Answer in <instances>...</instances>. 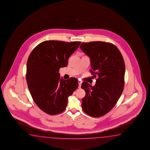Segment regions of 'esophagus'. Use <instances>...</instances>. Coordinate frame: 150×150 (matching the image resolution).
Wrapping results in <instances>:
<instances>
[{
	"label": "esophagus",
	"instance_id": "esophagus-1",
	"mask_svg": "<svg viewBox=\"0 0 150 150\" xmlns=\"http://www.w3.org/2000/svg\"><path fill=\"white\" fill-rule=\"evenodd\" d=\"M78 82H79V88H80L81 86V84H82V82L81 81H78Z\"/></svg>",
	"mask_w": 150,
	"mask_h": 150
}]
</instances>
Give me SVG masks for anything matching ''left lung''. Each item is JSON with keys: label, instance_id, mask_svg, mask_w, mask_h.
<instances>
[{"label": "left lung", "instance_id": "left-lung-1", "mask_svg": "<svg viewBox=\"0 0 150 150\" xmlns=\"http://www.w3.org/2000/svg\"><path fill=\"white\" fill-rule=\"evenodd\" d=\"M80 48L90 57V73L97 77L94 86L86 82L82 83L81 88L86 91L82 108L90 116H102L115 107L123 91V57L117 47L109 42H83Z\"/></svg>", "mask_w": 150, "mask_h": 150}]
</instances>
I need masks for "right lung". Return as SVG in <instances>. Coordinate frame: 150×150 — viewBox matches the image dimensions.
Instances as JSON below:
<instances>
[{"label": "right lung", "instance_id": "obj_1", "mask_svg": "<svg viewBox=\"0 0 150 150\" xmlns=\"http://www.w3.org/2000/svg\"><path fill=\"white\" fill-rule=\"evenodd\" d=\"M81 42L45 41L34 48L27 62V83L34 102L45 112H63L68 97L79 86L76 78L60 79V68L66 67L70 55Z\"/></svg>", "mask_w": 150, "mask_h": 150}]
</instances>
